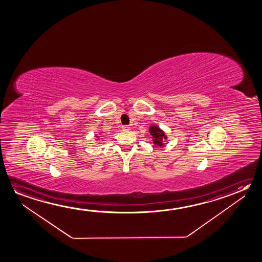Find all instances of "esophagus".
Segmentation results:
<instances>
[{"instance_id": "1", "label": "esophagus", "mask_w": 262, "mask_h": 262, "mask_svg": "<svg viewBox=\"0 0 262 262\" xmlns=\"http://www.w3.org/2000/svg\"><path fill=\"white\" fill-rule=\"evenodd\" d=\"M122 129H123V130H129L130 127H129L128 125H123Z\"/></svg>"}]
</instances>
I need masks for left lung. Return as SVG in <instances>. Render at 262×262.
Instances as JSON below:
<instances>
[{"mask_svg": "<svg viewBox=\"0 0 262 262\" xmlns=\"http://www.w3.org/2000/svg\"><path fill=\"white\" fill-rule=\"evenodd\" d=\"M149 132L150 135L154 138V144L162 145L161 139H162V137L166 138V137H164V132H163L162 130L157 127L156 125H153V126L150 127Z\"/></svg>", "mask_w": 262, "mask_h": 262, "instance_id": "8db88e82", "label": "left lung"}]
</instances>
